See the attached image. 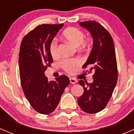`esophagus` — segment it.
Instances as JSON below:
<instances>
[{
	"instance_id": "1",
	"label": "esophagus",
	"mask_w": 134,
	"mask_h": 134,
	"mask_svg": "<svg viewBox=\"0 0 134 134\" xmlns=\"http://www.w3.org/2000/svg\"><path fill=\"white\" fill-rule=\"evenodd\" d=\"M69 80H70V82H71V83H72V84H75V83L77 82L76 80L74 78H70Z\"/></svg>"
}]
</instances>
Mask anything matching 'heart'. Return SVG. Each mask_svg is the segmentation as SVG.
<instances>
[{
    "label": "heart",
    "mask_w": 134,
    "mask_h": 134,
    "mask_svg": "<svg viewBox=\"0 0 134 134\" xmlns=\"http://www.w3.org/2000/svg\"><path fill=\"white\" fill-rule=\"evenodd\" d=\"M63 38L76 47H85L89 41L84 40V34L80 29L75 27H68L62 33ZM49 51L52 57L58 56V42L56 40L51 41L49 45ZM81 60L78 58L64 59L61 62V67L69 73H72L78 66L80 65Z\"/></svg>",
    "instance_id": "heart-1"
}]
</instances>
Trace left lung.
Here are the masks:
<instances>
[{
	"mask_svg": "<svg viewBox=\"0 0 134 134\" xmlns=\"http://www.w3.org/2000/svg\"><path fill=\"white\" fill-rule=\"evenodd\" d=\"M93 37V47L83 68L90 67L94 71L92 83L79 80L83 93L78 98L80 108L87 113H96L104 109L117 84V61L113 40L109 33L98 22L79 23Z\"/></svg>",
	"mask_w": 134,
	"mask_h": 134,
	"instance_id": "left-lung-1",
	"label": "left lung"
}]
</instances>
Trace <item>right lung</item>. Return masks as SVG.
<instances>
[{
	"instance_id": "add662e5",
	"label": "right lung",
	"mask_w": 134,
	"mask_h": 134,
	"mask_svg": "<svg viewBox=\"0 0 134 134\" xmlns=\"http://www.w3.org/2000/svg\"><path fill=\"white\" fill-rule=\"evenodd\" d=\"M63 26H38L26 35L20 47L19 66L23 90L32 107L41 114H50L55 110L70 83L67 76L48 81L44 75L47 67L53 62L50 43Z\"/></svg>"
}]
</instances>
